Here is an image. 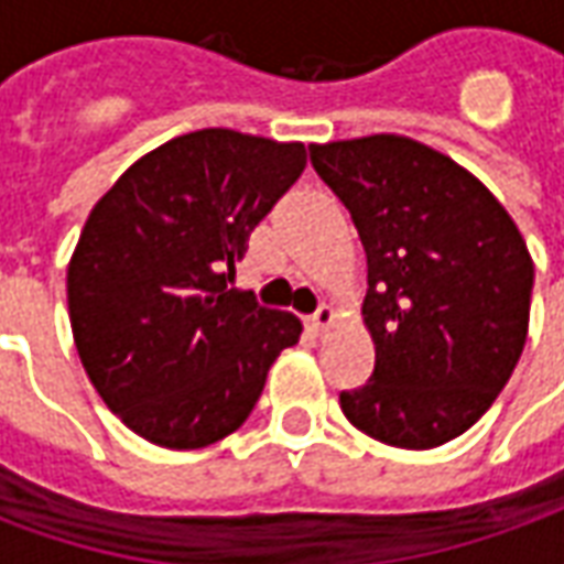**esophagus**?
Returning a JSON list of instances; mask_svg holds the SVG:
<instances>
[{
	"instance_id": "esophagus-1",
	"label": "esophagus",
	"mask_w": 564,
	"mask_h": 564,
	"mask_svg": "<svg viewBox=\"0 0 564 564\" xmlns=\"http://www.w3.org/2000/svg\"><path fill=\"white\" fill-rule=\"evenodd\" d=\"M332 319H335V311L329 305H319L317 314L314 317H307V329L314 332V335H323V332L329 329Z\"/></svg>"
}]
</instances>
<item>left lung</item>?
I'll return each mask as SVG.
<instances>
[{
  "label": "left lung",
  "instance_id": "1",
  "mask_svg": "<svg viewBox=\"0 0 564 564\" xmlns=\"http://www.w3.org/2000/svg\"><path fill=\"white\" fill-rule=\"evenodd\" d=\"M368 259L362 323L375 371L341 392L380 444L432 449L471 429L520 362L534 262L505 205L468 169L404 135L311 144Z\"/></svg>",
  "mask_w": 564,
  "mask_h": 564
}]
</instances>
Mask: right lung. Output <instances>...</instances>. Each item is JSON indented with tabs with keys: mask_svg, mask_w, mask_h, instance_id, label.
Wrapping results in <instances>:
<instances>
[{
	"mask_svg": "<svg viewBox=\"0 0 564 564\" xmlns=\"http://www.w3.org/2000/svg\"><path fill=\"white\" fill-rule=\"evenodd\" d=\"M302 141L198 129L132 162L93 205L66 274L80 366L156 447L232 435L302 323L229 290L247 238L305 172Z\"/></svg>",
	"mask_w": 564,
	"mask_h": 564,
	"instance_id": "right-lung-1",
	"label": "right lung"
}]
</instances>
